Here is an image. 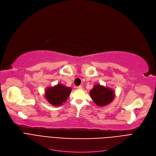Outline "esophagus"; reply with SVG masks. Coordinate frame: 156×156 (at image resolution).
Segmentation results:
<instances>
[{"label":"esophagus","mask_w":156,"mask_h":156,"mask_svg":"<svg viewBox=\"0 0 156 156\" xmlns=\"http://www.w3.org/2000/svg\"><path fill=\"white\" fill-rule=\"evenodd\" d=\"M77 89H83V87H82V86H77Z\"/></svg>","instance_id":"34e87169"}]
</instances>
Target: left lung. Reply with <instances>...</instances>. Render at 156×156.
<instances>
[{"label": "left lung", "instance_id": "obj_1", "mask_svg": "<svg viewBox=\"0 0 156 156\" xmlns=\"http://www.w3.org/2000/svg\"><path fill=\"white\" fill-rule=\"evenodd\" d=\"M89 94L94 103L100 107L110 104L115 98V92L112 88L101 84L94 85Z\"/></svg>", "mask_w": 156, "mask_h": 156}]
</instances>
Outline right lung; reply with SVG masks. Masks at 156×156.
I'll use <instances>...</instances> for the list:
<instances>
[{"mask_svg":"<svg viewBox=\"0 0 156 156\" xmlns=\"http://www.w3.org/2000/svg\"><path fill=\"white\" fill-rule=\"evenodd\" d=\"M72 88L58 83L45 89L44 96L47 101L54 106H59L63 105L69 98Z\"/></svg>","mask_w":156,"mask_h":156,"instance_id":"obj_1","label":"right lung"}]
</instances>
